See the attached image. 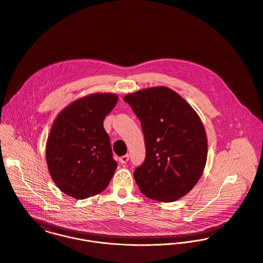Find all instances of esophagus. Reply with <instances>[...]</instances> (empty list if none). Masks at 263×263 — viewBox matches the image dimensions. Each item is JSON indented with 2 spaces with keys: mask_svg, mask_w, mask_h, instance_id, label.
Masks as SVG:
<instances>
[{
  "mask_svg": "<svg viewBox=\"0 0 263 263\" xmlns=\"http://www.w3.org/2000/svg\"><path fill=\"white\" fill-rule=\"evenodd\" d=\"M120 162L122 163V164H124V163H126V162H128V160H129V155L128 154H126V155H124V156H122V157H120Z\"/></svg>",
  "mask_w": 263,
  "mask_h": 263,
  "instance_id": "1",
  "label": "esophagus"
}]
</instances>
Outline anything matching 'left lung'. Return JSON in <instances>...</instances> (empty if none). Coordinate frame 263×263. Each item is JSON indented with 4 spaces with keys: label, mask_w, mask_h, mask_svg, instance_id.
I'll return each mask as SVG.
<instances>
[{
    "label": "left lung",
    "mask_w": 263,
    "mask_h": 263,
    "mask_svg": "<svg viewBox=\"0 0 263 263\" xmlns=\"http://www.w3.org/2000/svg\"><path fill=\"white\" fill-rule=\"evenodd\" d=\"M141 122L146 157L134 178L147 198L175 202L190 193L204 173L208 139L194 108L174 89L152 87L124 97Z\"/></svg>",
    "instance_id": "left-lung-1"
}]
</instances>
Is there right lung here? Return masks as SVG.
Here are the masks:
<instances>
[{"instance_id":"right-lung-1","label":"right lung","mask_w":263,"mask_h":263,"mask_svg":"<svg viewBox=\"0 0 263 263\" xmlns=\"http://www.w3.org/2000/svg\"><path fill=\"white\" fill-rule=\"evenodd\" d=\"M118 96L95 92L71 102L54 119L46 142L49 175L65 195L84 200L102 193L117 168L104 119Z\"/></svg>"}]
</instances>
